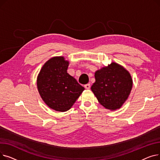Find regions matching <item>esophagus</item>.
<instances>
[{"mask_svg": "<svg viewBox=\"0 0 160 160\" xmlns=\"http://www.w3.org/2000/svg\"><path fill=\"white\" fill-rule=\"evenodd\" d=\"M84 87H85V88L86 89H90V84L89 83H87V84H86L85 86H84Z\"/></svg>", "mask_w": 160, "mask_h": 160, "instance_id": "obj_1", "label": "esophagus"}]
</instances>
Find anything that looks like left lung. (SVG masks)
<instances>
[{
  "mask_svg": "<svg viewBox=\"0 0 160 160\" xmlns=\"http://www.w3.org/2000/svg\"><path fill=\"white\" fill-rule=\"evenodd\" d=\"M91 91L107 110L121 108L130 94L133 80L130 72L120 64L112 62L95 72Z\"/></svg>",
  "mask_w": 160,
  "mask_h": 160,
  "instance_id": "obj_1",
  "label": "left lung"
}]
</instances>
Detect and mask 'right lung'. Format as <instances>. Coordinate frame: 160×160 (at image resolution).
<instances>
[{"mask_svg":"<svg viewBox=\"0 0 160 160\" xmlns=\"http://www.w3.org/2000/svg\"><path fill=\"white\" fill-rule=\"evenodd\" d=\"M69 65L63 56H54L45 63L38 75L37 87L42 100L57 112L69 110L85 89L67 73Z\"/></svg>","mask_w":160,"mask_h":160,"instance_id":"right-lung-1","label":"right lung"}]
</instances>
